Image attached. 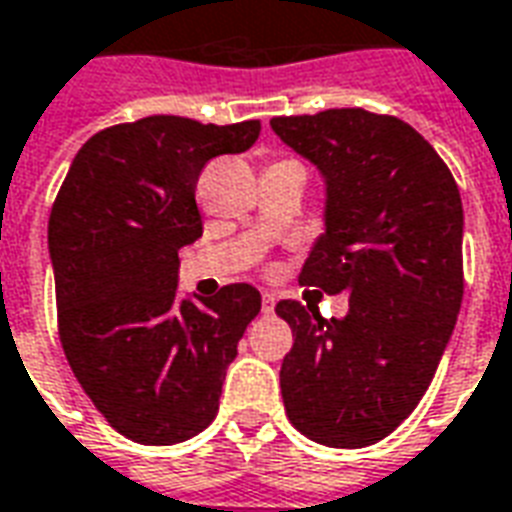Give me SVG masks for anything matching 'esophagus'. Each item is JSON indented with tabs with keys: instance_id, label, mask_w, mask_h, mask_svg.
Segmentation results:
<instances>
[{
	"instance_id": "esophagus-1",
	"label": "esophagus",
	"mask_w": 512,
	"mask_h": 512,
	"mask_svg": "<svg viewBox=\"0 0 512 512\" xmlns=\"http://www.w3.org/2000/svg\"><path fill=\"white\" fill-rule=\"evenodd\" d=\"M274 304H277V296L271 290H263V312L274 310Z\"/></svg>"
}]
</instances>
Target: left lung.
<instances>
[{"label":"left lung","mask_w":512,"mask_h":512,"mask_svg":"<svg viewBox=\"0 0 512 512\" xmlns=\"http://www.w3.org/2000/svg\"><path fill=\"white\" fill-rule=\"evenodd\" d=\"M274 134L321 172L323 233L301 282L345 293V318L285 299L293 329L279 384L307 439L356 450L417 408L463 299V205L430 142L389 115L326 109L274 117Z\"/></svg>","instance_id":"obj_1"}]
</instances>
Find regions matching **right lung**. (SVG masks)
Returning a JSON list of instances; mask_svg holds the SVG:
<instances>
[{
    "mask_svg": "<svg viewBox=\"0 0 512 512\" xmlns=\"http://www.w3.org/2000/svg\"><path fill=\"white\" fill-rule=\"evenodd\" d=\"M260 123L202 126L150 115L90 136L49 219L60 340L106 422L139 444L211 425L238 340L260 312L246 282L213 299L178 293V252L202 235V167L244 153Z\"/></svg>",
    "mask_w": 512,
    "mask_h": 512,
    "instance_id": "add662e5",
    "label": "right lung"
}]
</instances>
